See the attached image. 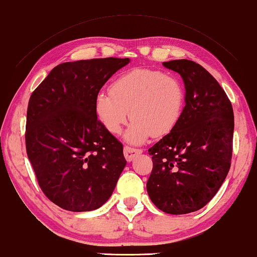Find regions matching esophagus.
Masks as SVG:
<instances>
[{"label": "esophagus", "instance_id": "obj_1", "mask_svg": "<svg viewBox=\"0 0 257 257\" xmlns=\"http://www.w3.org/2000/svg\"><path fill=\"white\" fill-rule=\"evenodd\" d=\"M142 153L141 149H137V148H132V147H124V156L127 162H132L134 157H137L138 155H140Z\"/></svg>", "mask_w": 257, "mask_h": 257}]
</instances>
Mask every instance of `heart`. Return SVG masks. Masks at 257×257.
<instances>
[{"mask_svg": "<svg viewBox=\"0 0 257 257\" xmlns=\"http://www.w3.org/2000/svg\"><path fill=\"white\" fill-rule=\"evenodd\" d=\"M186 92L178 78L161 70L136 68L111 83L110 92L95 96V113L108 132L119 134L133 118L125 140L140 145L150 136L164 137L173 131L182 116Z\"/></svg>", "mask_w": 257, "mask_h": 257, "instance_id": "1", "label": "heart"}]
</instances>
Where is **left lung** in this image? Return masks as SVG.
Here are the masks:
<instances>
[{"label": "left lung", "instance_id": "1", "mask_svg": "<svg viewBox=\"0 0 257 257\" xmlns=\"http://www.w3.org/2000/svg\"><path fill=\"white\" fill-rule=\"evenodd\" d=\"M163 65L182 77L186 106L173 131L148 150L154 166L147 191L157 208L180 215L203 208L224 182L232 157L233 109L218 82L197 62Z\"/></svg>", "mask_w": 257, "mask_h": 257}]
</instances>
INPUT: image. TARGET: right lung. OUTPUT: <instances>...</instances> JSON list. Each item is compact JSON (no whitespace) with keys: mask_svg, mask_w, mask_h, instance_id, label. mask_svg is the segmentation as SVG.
I'll list each match as a JSON object with an SVG mask.
<instances>
[{"mask_svg":"<svg viewBox=\"0 0 257 257\" xmlns=\"http://www.w3.org/2000/svg\"><path fill=\"white\" fill-rule=\"evenodd\" d=\"M128 58L64 62L28 102L26 150L44 195L70 212H89L110 198L126 165L123 145L95 113V96Z\"/></svg>","mask_w":257,"mask_h":257,"instance_id":"add662e5","label":"right lung"}]
</instances>
